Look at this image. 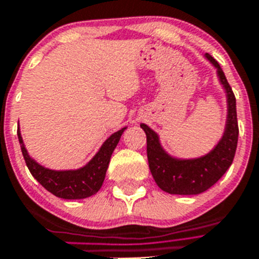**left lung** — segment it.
<instances>
[{
	"label": "left lung",
	"instance_id": "8db88e82",
	"mask_svg": "<svg viewBox=\"0 0 259 259\" xmlns=\"http://www.w3.org/2000/svg\"><path fill=\"white\" fill-rule=\"evenodd\" d=\"M206 58L218 70L219 80L223 83L228 98V119L225 132L215 149L211 150L205 156L197 159H176L162 150L159 136L151 128L144 123L141 124V128L146 134L150 171L157 186L170 194L188 196L207 191L225 174L235 156L239 136L235 95L218 61L213 60L210 54H206Z\"/></svg>",
	"mask_w": 259,
	"mask_h": 259
}]
</instances>
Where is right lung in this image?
<instances>
[{
  "mask_svg": "<svg viewBox=\"0 0 259 259\" xmlns=\"http://www.w3.org/2000/svg\"><path fill=\"white\" fill-rule=\"evenodd\" d=\"M124 130L125 127L113 134L103 144L98 154L83 168L77 169V170H51V169L44 168L29 156L28 151L24 146L20 131H17V136H19L21 152H23L26 166L30 170L31 176L47 191L60 198L81 199L93 196L100 189L103 182H104L110 156L119 142Z\"/></svg>",
  "mask_w": 259,
  "mask_h": 259,
  "instance_id": "add662e5",
  "label": "right lung"
}]
</instances>
